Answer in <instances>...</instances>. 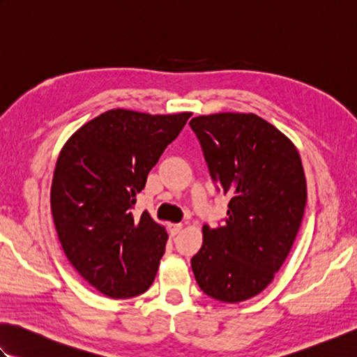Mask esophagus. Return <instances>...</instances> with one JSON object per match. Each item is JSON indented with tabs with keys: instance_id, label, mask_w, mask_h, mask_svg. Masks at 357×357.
<instances>
[{
	"instance_id": "esophagus-1",
	"label": "esophagus",
	"mask_w": 357,
	"mask_h": 357,
	"mask_svg": "<svg viewBox=\"0 0 357 357\" xmlns=\"http://www.w3.org/2000/svg\"><path fill=\"white\" fill-rule=\"evenodd\" d=\"M169 230L172 236H176V234L183 230V224H170L169 225Z\"/></svg>"
}]
</instances>
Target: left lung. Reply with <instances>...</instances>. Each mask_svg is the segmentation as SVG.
I'll list each match as a JSON object with an SVG mask.
<instances>
[{
    "instance_id": "8db88e82",
    "label": "left lung",
    "mask_w": 357,
    "mask_h": 357,
    "mask_svg": "<svg viewBox=\"0 0 357 357\" xmlns=\"http://www.w3.org/2000/svg\"><path fill=\"white\" fill-rule=\"evenodd\" d=\"M188 124L216 190L230 198L224 224L204 225L192 270L207 296L236 304L259 294L290 253L307 202L304 169L293 142L253 113Z\"/></svg>"
}]
</instances>
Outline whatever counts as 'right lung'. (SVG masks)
<instances>
[{
    "mask_svg": "<svg viewBox=\"0 0 357 357\" xmlns=\"http://www.w3.org/2000/svg\"><path fill=\"white\" fill-rule=\"evenodd\" d=\"M192 113L149 115L115 109L89 121L66 142L53 173L50 204L67 259L98 291L127 299L149 290L167 233L136 195Z\"/></svg>",
    "mask_w": 357,
    "mask_h": 357,
    "instance_id": "obj_1",
    "label": "right lung"
}]
</instances>
